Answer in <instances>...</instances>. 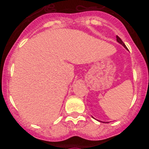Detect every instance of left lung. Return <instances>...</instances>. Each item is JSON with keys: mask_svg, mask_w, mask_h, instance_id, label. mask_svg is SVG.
<instances>
[{"mask_svg": "<svg viewBox=\"0 0 149 149\" xmlns=\"http://www.w3.org/2000/svg\"><path fill=\"white\" fill-rule=\"evenodd\" d=\"M117 42H118V43H119L120 45H122V46H124V47L125 48V49L128 50V49H127V47H126V45H125V43L123 42L122 40H121V39H120V38H119V37H118V36H117ZM105 123H109V122H105Z\"/></svg>", "mask_w": 149, "mask_h": 149, "instance_id": "8db88e82", "label": "left lung"}]
</instances>
